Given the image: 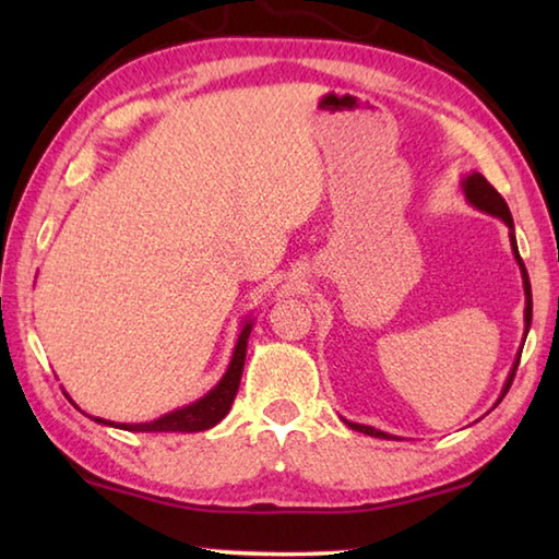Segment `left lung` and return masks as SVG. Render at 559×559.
Returning <instances> with one entry per match:
<instances>
[{"mask_svg":"<svg viewBox=\"0 0 559 559\" xmlns=\"http://www.w3.org/2000/svg\"><path fill=\"white\" fill-rule=\"evenodd\" d=\"M461 192H463V197H466L471 206H476V210L486 212V214H490V216H498V219L503 222V224L508 226V229H510V249H513V257H515V261H518L520 273H523V290H525V333H523V345H525L530 323H533V293H530V278H527L525 263H523V259H520V253H518L513 216H510V210H508V204H506L503 197H500V194L496 192L493 185H490L488 179H486L484 175H480V173H471V175L463 177V179H461ZM523 345H520V349H518V357H515L513 367H510V374H508V380H506V384H503V392H500L496 404H500V400H503V396L508 394L510 384H513V377H515L518 362H520V353H523ZM496 404H493V406H496ZM343 421L347 424L349 429H355V431H359V433H367V437H374V439H394L392 433H384V431L374 429V427H365V424H355V421H347V419H343Z\"/></svg>","mask_w":559,"mask_h":559,"instance_id":"obj_1","label":"left lung"}]
</instances>
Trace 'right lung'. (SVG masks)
Returning <instances> with one entry per match:
<instances>
[{
    "instance_id": "1",
    "label": "right lung",
    "mask_w": 559,
    "mask_h": 559,
    "mask_svg": "<svg viewBox=\"0 0 559 559\" xmlns=\"http://www.w3.org/2000/svg\"><path fill=\"white\" fill-rule=\"evenodd\" d=\"M251 328H253V318L246 316L241 320V330H239V337H236L229 367H226L222 380L216 382L212 390L202 396V400H197V402L187 404V406H179V409L167 412L165 416H159V419L143 421V424H118V421L100 419V416H91L86 412H83V414L91 416V419L96 424H103V427H116V429H126V431L194 433V431H204V429L216 427V424H219L224 416L229 414L231 404H234V396H236V392H239L243 359H246V345H249ZM66 396H69V394H66ZM69 400H71V396H69ZM75 409H79V406H75Z\"/></svg>"
}]
</instances>
